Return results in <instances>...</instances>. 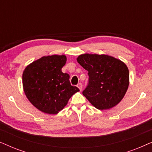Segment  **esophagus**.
Returning a JSON list of instances; mask_svg holds the SVG:
<instances>
[{
  "label": "esophagus",
  "mask_w": 152,
  "mask_h": 152,
  "mask_svg": "<svg viewBox=\"0 0 152 152\" xmlns=\"http://www.w3.org/2000/svg\"><path fill=\"white\" fill-rule=\"evenodd\" d=\"M77 87L80 91H82V83H79V84H77Z\"/></svg>",
  "instance_id": "34e87169"
}]
</instances>
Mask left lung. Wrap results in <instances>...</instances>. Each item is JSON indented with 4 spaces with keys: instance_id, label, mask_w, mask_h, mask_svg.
I'll return each mask as SVG.
<instances>
[{
    "instance_id": "obj_1",
    "label": "left lung",
    "mask_w": 152,
    "mask_h": 152,
    "mask_svg": "<svg viewBox=\"0 0 152 152\" xmlns=\"http://www.w3.org/2000/svg\"><path fill=\"white\" fill-rule=\"evenodd\" d=\"M77 61L88 70V85L82 93L99 110L115 107L122 100L129 84V72L121 60L107 55L83 54Z\"/></svg>"
}]
</instances>
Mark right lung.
I'll return each instance as SVG.
<instances>
[{
    "mask_svg": "<svg viewBox=\"0 0 152 152\" xmlns=\"http://www.w3.org/2000/svg\"><path fill=\"white\" fill-rule=\"evenodd\" d=\"M66 55L44 56L27 66L23 72V87L27 98L39 111L57 114L75 93L80 91L71 86L70 76L61 68Z\"/></svg>",
    "mask_w": 152,
    "mask_h": 152,
    "instance_id": "1",
    "label": "right lung"
}]
</instances>
